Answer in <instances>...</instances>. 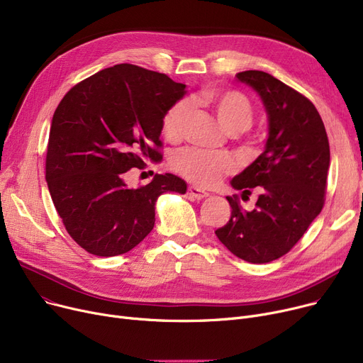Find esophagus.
Wrapping results in <instances>:
<instances>
[{
    "mask_svg": "<svg viewBox=\"0 0 363 363\" xmlns=\"http://www.w3.org/2000/svg\"><path fill=\"white\" fill-rule=\"evenodd\" d=\"M188 194L191 196L193 199H196V200H200V199H204V197L208 196L207 191H204V189L197 188V186H189L188 188Z\"/></svg>",
    "mask_w": 363,
    "mask_h": 363,
    "instance_id": "obj_1",
    "label": "esophagus"
}]
</instances>
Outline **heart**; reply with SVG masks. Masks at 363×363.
<instances>
[{"mask_svg":"<svg viewBox=\"0 0 363 363\" xmlns=\"http://www.w3.org/2000/svg\"><path fill=\"white\" fill-rule=\"evenodd\" d=\"M201 99L211 104L220 125L230 133H241L249 129L255 119L252 101L240 91L207 89ZM189 111V103L179 100L172 104L162 118V133L167 141L181 140ZM172 167L197 185L211 186L235 169L234 157L226 151H206L184 148L172 157Z\"/></svg>","mask_w":363,"mask_h":363,"instance_id":"b5f03b06","label":"heart"}]
</instances>
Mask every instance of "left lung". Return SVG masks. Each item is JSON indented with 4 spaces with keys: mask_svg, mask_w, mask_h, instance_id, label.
<instances>
[{
    "mask_svg": "<svg viewBox=\"0 0 363 363\" xmlns=\"http://www.w3.org/2000/svg\"><path fill=\"white\" fill-rule=\"evenodd\" d=\"M253 86L269 116V138L262 155L231 184L249 200L259 194L253 211H244L240 196H228L231 218L215 231L237 257L268 263L289 253L320 213L327 193L330 143L313 103L294 88L262 70L237 73Z\"/></svg>",
    "mask_w": 363,
    "mask_h": 363,
    "instance_id": "8db88e82",
    "label": "left lung"
}]
</instances>
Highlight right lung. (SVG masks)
<instances>
[{"mask_svg":"<svg viewBox=\"0 0 363 363\" xmlns=\"http://www.w3.org/2000/svg\"><path fill=\"white\" fill-rule=\"evenodd\" d=\"M185 94L167 74L116 65L76 84L57 106L45 179L69 235L91 255L128 253L155 226L160 194H185L172 174L128 188L126 172L160 160L162 118Z\"/></svg>","mask_w":363,"mask_h":363,"instance_id":"1","label":"right lung"}]
</instances>
